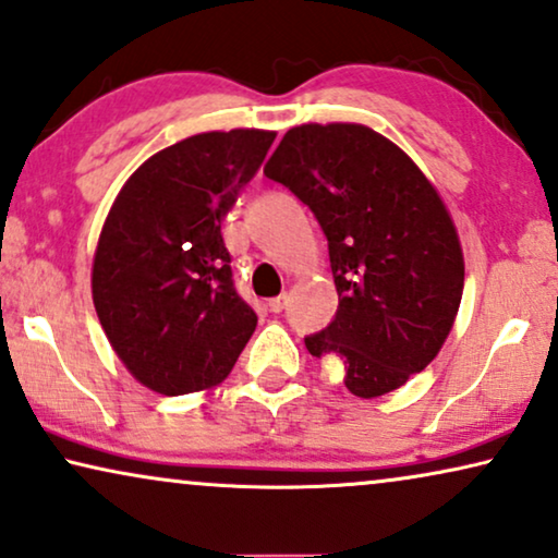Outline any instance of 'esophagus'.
<instances>
[{"mask_svg":"<svg viewBox=\"0 0 558 558\" xmlns=\"http://www.w3.org/2000/svg\"><path fill=\"white\" fill-rule=\"evenodd\" d=\"M286 301H288V295H286V293H282V295H278V298H270L268 308H270L272 313H280L282 308H286Z\"/></svg>","mask_w":558,"mask_h":558,"instance_id":"esophagus-1","label":"esophagus"}]
</instances>
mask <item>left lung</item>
I'll return each instance as SVG.
<instances>
[{"instance_id":"1","label":"left lung","mask_w":558,"mask_h":558,"mask_svg":"<svg viewBox=\"0 0 558 558\" xmlns=\"http://www.w3.org/2000/svg\"><path fill=\"white\" fill-rule=\"evenodd\" d=\"M265 177L308 204L328 240L339 311L305 349L339 356L361 399L404 387L439 354L465 286L458 230L435 184L361 123L295 125Z\"/></svg>"}]
</instances>
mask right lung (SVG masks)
Instances as JSON below:
<instances>
[{
	"mask_svg": "<svg viewBox=\"0 0 558 558\" xmlns=\"http://www.w3.org/2000/svg\"><path fill=\"white\" fill-rule=\"evenodd\" d=\"M276 131H207L146 159L100 230L90 288L98 320L131 376L159 395L227 379L257 326L232 286L222 219Z\"/></svg>",
	"mask_w": 558,
	"mask_h": 558,
	"instance_id": "right-lung-1",
	"label": "right lung"
}]
</instances>
